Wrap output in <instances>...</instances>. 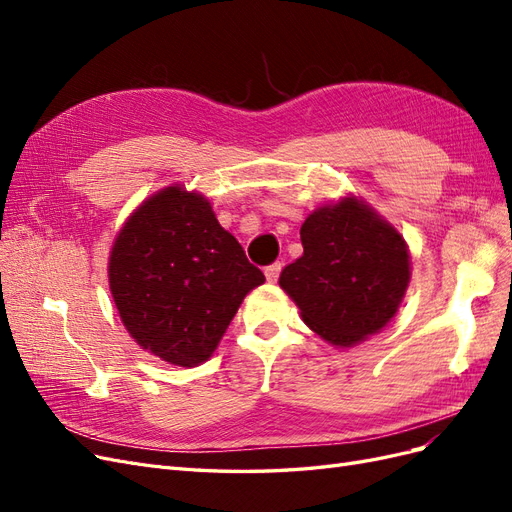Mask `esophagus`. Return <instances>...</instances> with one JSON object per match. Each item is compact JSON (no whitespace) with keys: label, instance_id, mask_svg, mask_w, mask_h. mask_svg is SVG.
<instances>
[{"label":"esophagus","instance_id":"esophagus-1","mask_svg":"<svg viewBox=\"0 0 512 512\" xmlns=\"http://www.w3.org/2000/svg\"><path fill=\"white\" fill-rule=\"evenodd\" d=\"M280 271H282V262H273V265H269L265 269V275L269 282H277V277H280Z\"/></svg>","mask_w":512,"mask_h":512}]
</instances>
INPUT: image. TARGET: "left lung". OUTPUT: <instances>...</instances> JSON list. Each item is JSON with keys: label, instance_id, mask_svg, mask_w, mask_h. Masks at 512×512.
Segmentation results:
<instances>
[{"label": "left lung", "instance_id": "1", "mask_svg": "<svg viewBox=\"0 0 512 512\" xmlns=\"http://www.w3.org/2000/svg\"><path fill=\"white\" fill-rule=\"evenodd\" d=\"M303 256L280 275L309 329L335 346H352L386 327L410 282L399 232L346 198L314 211L301 226Z\"/></svg>", "mask_w": 512, "mask_h": 512}]
</instances>
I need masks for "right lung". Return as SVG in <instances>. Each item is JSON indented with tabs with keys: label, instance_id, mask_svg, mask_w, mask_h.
<instances>
[{
	"label": "right lung",
	"instance_id": "obj_1",
	"mask_svg": "<svg viewBox=\"0 0 512 512\" xmlns=\"http://www.w3.org/2000/svg\"><path fill=\"white\" fill-rule=\"evenodd\" d=\"M119 316L162 361H207L243 297L265 282L207 200L177 185L151 196L119 232L108 262Z\"/></svg>",
	"mask_w": 512,
	"mask_h": 512
}]
</instances>
